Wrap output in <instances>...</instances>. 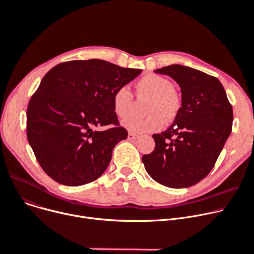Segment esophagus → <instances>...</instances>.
Returning a JSON list of instances; mask_svg holds the SVG:
<instances>
[{"instance_id": "esophagus-1", "label": "esophagus", "mask_w": 254, "mask_h": 254, "mask_svg": "<svg viewBox=\"0 0 254 254\" xmlns=\"http://www.w3.org/2000/svg\"><path fill=\"white\" fill-rule=\"evenodd\" d=\"M137 137H138V135H137V134H135V133H132V132H129V133H128V139H129V140L136 139Z\"/></svg>"}]
</instances>
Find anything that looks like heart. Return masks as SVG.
<instances>
[{
  "instance_id": "b5f03b06",
  "label": "heart",
  "mask_w": 254,
  "mask_h": 254,
  "mask_svg": "<svg viewBox=\"0 0 254 254\" xmlns=\"http://www.w3.org/2000/svg\"><path fill=\"white\" fill-rule=\"evenodd\" d=\"M136 92L140 96L150 97L143 118L129 117L123 121L124 127L135 133L155 132L163 127V123L171 122L180 114L182 97L174 89L172 81L157 73H148L136 83ZM133 103L130 88L122 85L113 94V108L116 115L125 118L129 115Z\"/></svg>"
}]
</instances>
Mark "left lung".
Returning a JSON list of instances; mask_svg holds the SVG:
<instances>
[{
	"instance_id": "1",
	"label": "left lung",
	"mask_w": 254,
	"mask_h": 254,
	"mask_svg": "<svg viewBox=\"0 0 254 254\" xmlns=\"http://www.w3.org/2000/svg\"><path fill=\"white\" fill-rule=\"evenodd\" d=\"M154 71L180 85L182 109L166 131L154 134L155 150L142 163L157 183L189 188L212 170L232 132V104L219 80L201 70L171 64Z\"/></svg>"
}]
</instances>
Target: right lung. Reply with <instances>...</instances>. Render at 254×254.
Instances as JSON below:
<instances>
[{"label":"right lung","instance_id":"obj_1","mask_svg":"<svg viewBox=\"0 0 254 254\" xmlns=\"http://www.w3.org/2000/svg\"><path fill=\"white\" fill-rule=\"evenodd\" d=\"M140 72L89 59L59 64L45 74L26 112L27 140L45 173L68 187L97 180L128 135L119 125L113 94ZM108 125L114 127L96 130Z\"/></svg>","mask_w":254,"mask_h":254}]
</instances>
